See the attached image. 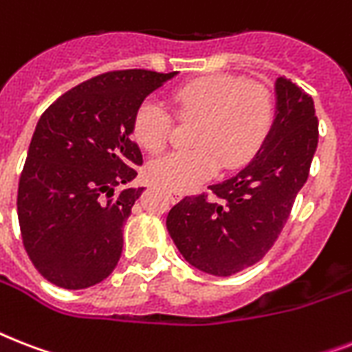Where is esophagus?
Segmentation results:
<instances>
[{
	"instance_id": "1",
	"label": "esophagus",
	"mask_w": 352,
	"mask_h": 352,
	"mask_svg": "<svg viewBox=\"0 0 352 352\" xmlns=\"http://www.w3.org/2000/svg\"><path fill=\"white\" fill-rule=\"evenodd\" d=\"M168 195H170V199L173 203H177V201H181V199L184 197V193L179 192V190H168Z\"/></svg>"
}]
</instances>
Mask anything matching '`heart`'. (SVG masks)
<instances>
[{"instance_id":"heart-1","label":"heart","mask_w":352,"mask_h":352,"mask_svg":"<svg viewBox=\"0 0 352 352\" xmlns=\"http://www.w3.org/2000/svg\"><path fill=\"white\" fill-rule=\"evenodd\" d=\"M171 104L182 118H199L195 148L153 160L149 179L160 186L186 192L225 170H239L263 149L276 120L272 93L234 74L199 76L171 91ZM135 142L160 153L171 135V117L155 100H144L131 120Z\"/></svg>"}]
</instances>
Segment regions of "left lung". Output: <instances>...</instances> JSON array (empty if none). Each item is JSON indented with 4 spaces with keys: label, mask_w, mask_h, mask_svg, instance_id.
<instances>
[{
    "label": "left lung",
    "mask_w": 352,
    "mask_h": 352,
    "mask_svg": "<svg viewBox=\"0 0 352 352\" xmlns=\"http://www.w3.org/2000/svg\"><path fill=\"white\" fill-rule=\"evenodd\" d=\"M278 115L256 159L237 175L188 195L166 226L184 259L214 276L256 265L278 241L318 148L312 96L285 76L276 80Z\"/></svg>",
    "instance_id": "8db88e82"
}]
</instances>
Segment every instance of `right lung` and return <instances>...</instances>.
<instances>
[{"mask_svg": "<svg viewBox=\"0 0 352 352\" xmlns=\"http://www.w3.org/2000/svg\"><path fill=\"white\" fill-rule=\"evenodd\" d=\"M175 73L109 71L85 80L47 107L19 175L18 221L27 256L56 287L80 290L115 270L124 225L144 188L142 153L131 120L146 96Z\"/></svg>", "mask_w": 352, "mask_h": 352, "instance_id": "add662e5", "label": "right lung"}]
</instances>
